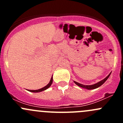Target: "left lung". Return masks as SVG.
I'll return each mask as SVG.
<instances>
[{"label": "left lung", "mask_w": 123, "mask_h": 123, "mask_svg": "<svg viewBox=\"0 0 123 123\" xmlns=\"http://www.w3.org/2000/svg\"><path fill=\"white\" fill-rule=\"evenodd\" d=\"M111 73H110V74H109V75H108L107 77H106L105 79H103L102 80H101V81H99V82L96 83L94 84V85H82V84L79 83H78V82H76V81H74V83L75 84V85L79 86V87H81L84 88V89H87V90H92V89H96V88L99 87H100L101 85H102L103 84H104V83H105V81L107 80V79H108L109 77H110V75H111Z\"/></svg>", "instance_id": "1"}]
</instances>
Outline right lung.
Instances as JSON below:
<instances>
[{"instance_id": "add662e5", "label": "right lung", "mask_w": 123, "mask_h": 123, "mask_svg": "<svg viewBox=\"0 0 123 123\" xmlns=\"http://www.w3.org/2000/svg\"><path fill=\"white\" fill-rule=\"evenodd\" d=\"M52 82H53V77L52 76V77H51V79H50V81H49V83L46 86L43 87V88H41V89H38V90H27L29 92H34V93L40 92L44 91V90H46L47 89H48L49 87H50V86L52 85Z\"/></svg>"}]
</instances>
